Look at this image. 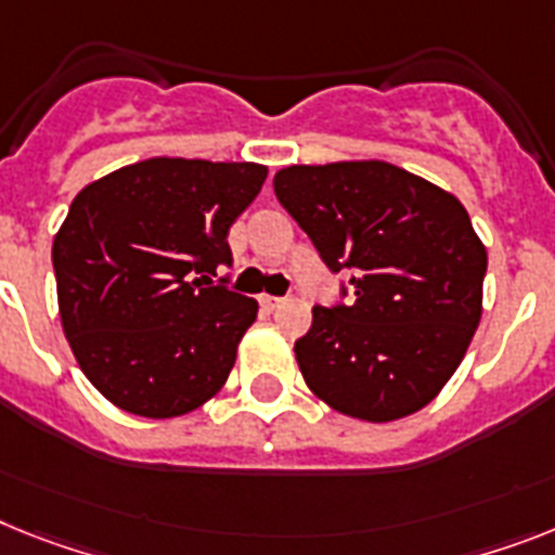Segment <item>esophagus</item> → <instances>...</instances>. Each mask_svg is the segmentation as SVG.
Here are the masks:
<instances>
[{"label": "esophagus", "instance_id": "34e87169", "mask_svg": "<svg viewBox=\"0 0 555 555\" xmlns=\"http://www.w3.org/2000/svg\"><path fill=\"white\" fill-rule=\"evenodd\" d=\"M262 307L264 310H276V307H282V299H276V296H262Z\"/></svg>", "mask_w": 555, "mask_h": 555}]
</instances>
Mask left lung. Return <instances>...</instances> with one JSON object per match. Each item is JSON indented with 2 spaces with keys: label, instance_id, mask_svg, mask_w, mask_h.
Here are the masks:
<instances>
[{
  "label": "left lung",
  "instance_id": "left-lung-1",
  "mask_svg": "<svg viewBox=\"0 0 555 555\" xmlns=\"http://www.w3.org/2000/svg\"><path fill=\"white\" fill-rule=\"evenodd\" d=\"M273 189L327 268L352 270L349 305L313 307L293 347L310 392L366 423L421 412L482 315L488 254L463 203L384 160L287 166Z\"/></svg>",
  "mask_w": 555,
  "mask_h": 555
}]
</instances>
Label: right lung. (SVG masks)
Wrapping results in <instances>:
<instances>
[{"label":"right lung","instance_id":"1","mask_svg":"<svg viewBox=\"0 0 555 555\" xmlns=\"http://www.w3.org/2000/svg\"><path fill=\"white\" fill-rule=\"evenodd\" d=\"M264 177L259 163L149 157L78 191L53 240L59 315L109 403L163 421L220 392L259 305L211 276Z\"/></svg>","mask_w":555,"mask_h":555}]
</instances>
